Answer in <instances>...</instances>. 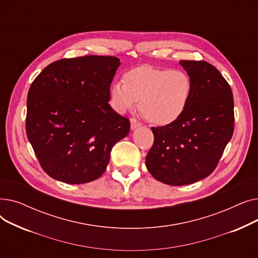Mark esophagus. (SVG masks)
Listing matches in <instances>:
<instances>
[{"instance_id": "1", "label": "esophagus", "mask_w": 258, "mask_h": 258, "mask_svg": "<svg viewBox=\"0 0 258 258\" xmlns=\"http://www.w3.org/2000/svg\"><path fill=\"white\" fill-rule=\"evenodd\" d=\"M142 123L140 121H138L136 118H131V128L132 130H135L136 127H138V126H140Z\"/></svg>"}]
</instances>
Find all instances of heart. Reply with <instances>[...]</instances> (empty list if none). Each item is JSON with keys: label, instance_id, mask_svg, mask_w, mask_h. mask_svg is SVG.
<instances>
[{"label": "heart", "instance_id": "heart-1", "mask_svg": "<svg viewBox=\"0 0 258 258\" xmlns=\"http://www.w3.org/2000/svg\"><path fill=\"white\" fill-rule=\"evenodd\" d=\"M192 93L190 76L182 70L139 66L126 71L122 83L110 88V101L119 113L140 102L142 115L158 125L169 124L186 110Z\"/></svg>", "mask_w": 258, "mask_h": 258}]
</instances>
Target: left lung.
Returning <instances> with one entry per match:
<instances>
[{
    "instance_id": "1",
    "label": "left lung",
    "mask_w": 258,
    "mask_h": 258,
    "mask_svg": "<svg viewBox=\"0 0 258 258\" xmlns=\"http://www.w3.org/2000/svg\"><path fill=\"white\" fill-rule=\"evenodd\" d=\"M192 81L186 110L175 121L152 127L154 144L145 165L167 185L192 184L219 164L234 131L233 94L227 80L205 60H181Z\"/></svg>"
}]
</instances>
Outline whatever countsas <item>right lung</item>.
I'll list each match as a JSON object with an SVG mask.
<instances>
[{"instance_id":"add662e5","label":"right lung","mask_w":258,"mask_h":258,"mask_svg":"<svg viewBox=\"0 0 258 258\" xmlns=\"http://www.w3.org/2000/svg\"><path fill=\"white\" fill-rule=\"evenodd\" d=\"M120 60L86 55L50 63L30 86L26 133L44 171L69 184L101 177L131 123L108 104Z\"/></svg>"}]
</instances>
